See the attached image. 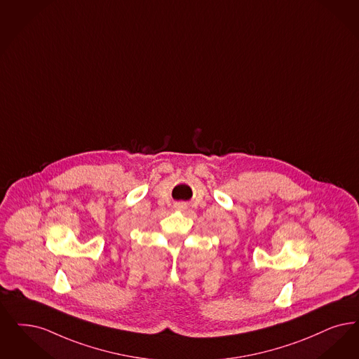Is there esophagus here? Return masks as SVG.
I'll return each instance as SVG.
<instances>
[{
	"instance_id": "34e87169",
	"label": "esophagus",
	"mask_w": 359,
	"mask_h": 359,
	"mask_svg": "<svg viewBox=\"0 0 359 359\" xmlns=\"http://www.w3.org/2000/svg\"><path fill=\"white\" fill-rule=\"evenodd\" d=\"M175 207H176L177 210H183V208H184V204H176Z\"/></svg>"
}]
</instances>
